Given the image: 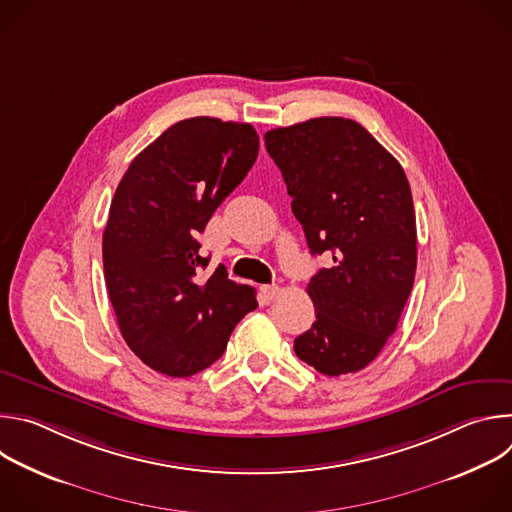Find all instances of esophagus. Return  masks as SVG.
Segmentation results:
<instances>
[{"label":"esophagus","mask_w":512,"mask_h":512,"mask_svg":"<svg viewBox=\"0 0 512 512\" xmlns=\"http://www.w3.org/2000/svg\"><path fill=\"white\" fill-rule=\"evenodd\" d=\"M261 294L265 300H275L279 296V287L277 285H261Z\"/></svg>","instance_id":"1"}]
</instances>
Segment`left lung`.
I'll list each match as a JSON object with an SVG mask.
<instances>
[{"mask_svg":"<svg viewBox=\"0 0 512 512\" xmlns=\"http://www.w3.org/2000/svg\"><path fill=\"white\" fill-rule=\"evenodd\" d=\"M312 255L316 322L294 340L300 360L340 377L371 364L395 332L417 267L411 188L401 164L360 123L316 117L265 133Z\"/></svg>","mask_w":512,"mask_h":512,"instance_id":"8db88e82","label":"left lung"}]
</instances>
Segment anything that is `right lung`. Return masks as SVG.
I'll return each instance as SVG.
<instances>
[{"instance_id":"obj_1","label":"right lung","mask_w":512,"mask_h":512,"mask_svg":"<svg viewBox=\"0 0 512 512\" xmlns=\"http://www.w3.org/2000/svg\"><path fill=\"white\" fill-rule=\"evenodd\" d=\"M259 154L249 123L192 117L168 127L129 164L103 233L109 300L127 346L150 369L190 377L221 358L257 308L255 289L229 279L196 235Z\"/></svg>"}]
</instances>
